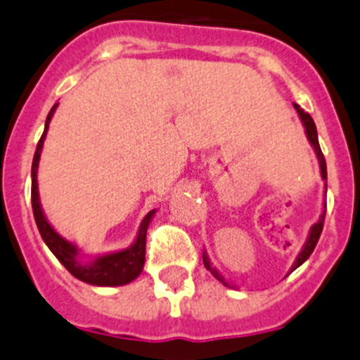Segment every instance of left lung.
I'll return each mask as SVG.
<instances>
[{
  "instance_id": "obj_1",
  "label": "left lung",
  "mask_w": 360,
  "mask_h": 360,
  "mask_svg": "<svg viewBox=\"0 0 360 360\" xmlns=\"http://www.w3.org/2000/svg\"><path fill=\"white\" fill-rule=\"evenodd\" d=\"M293 106H295V110H297L298 117H300L302 124H304V127H305V136H307L309 143H311V146H312V149H314V153H316L318 163H320V174H321V179H323V181H327V163H325L323 153H321V149H320V143H318V131H316V126H314V120H312V117L309 115V113H305L304 110H302L300 106H298V104H295V103H293ZM325 191H327V183H325ZM325 211H327V204H325ZM325 211H323V213H321L320 220H318L316 224H314V226L311 227V231H309V236H307V240H305V243H304V247H302L300 254H298V256H297V259H295L293 266H291V271H293V270H297V268L300 266L302 263H305V261L309 259V256H311V254H312V250H314V247H316L318 240H320V234H321V231H323ZM202 261H204V266H206L207 270L211 271V275H213L214 278H218V281H220L221 284H224V286H229V288H233V286H231V284H229V282L226 281V278L221 277V275H220V271H218L217 268H214L213 264H211V261H210V257H207L206 250H204V254H202ZM291 271H290V274H291Z\"/></svg>"
}]
</instances>
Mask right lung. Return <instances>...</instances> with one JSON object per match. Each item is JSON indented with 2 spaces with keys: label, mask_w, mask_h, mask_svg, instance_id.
<instances>
[{
  "label": "right lung",
  "mask_w": 360,
  "mask_h": 360,
  "mask_svg": "<svg viewBox=\"0 0 360 360\" xmlns=\"http://www.w3.org/2000/svg\"><path fill=\"white\" fill-rule=\"evenodd\" d=\"M56 106H58V103H56L51 108V112L48 113L46 126H44V133L42 136H40L39 143H37V150L32 163V207L40 236H42L44 243L49 247V250L55 254L56 259L69 270V274H72L74 277L79 278V281L86 282V284H92V286H124V284H129V282L139 277L143 270V263H146L147 227H149L156 210L149 211V213L146 214V218H143L142 224H140L139 234H136V238H134L131 247L119 252L103 254V256L94 257L92 261H86V263L79 257V248L74 243H70L69 240H65L63 236H60V234L53 229V226L48 221L46 214H44L39 199L37 170H39V161L40 153H42L44 147V140H46L49 122H51Z\"/></svg>",
  "instance_id": "right-lung-1"
}]
</instances>
